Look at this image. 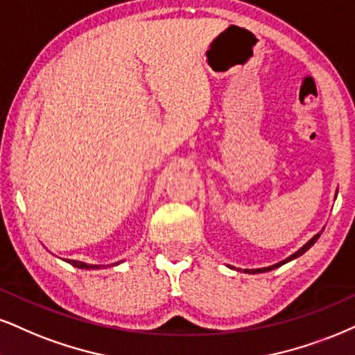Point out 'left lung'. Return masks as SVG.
Segmentation results:
<instances>
[{
    "label": "left lung",
    "instance_id": "8db88e82",
    "mask_svg": "<svg viewBox=\"0 0 355 355\" xmlns=\"http://www.w3.org/2000/svg\"><path fill=\"white\" fill-rule=\"evenodd\" d=\"M319 237H321V232H319V234H316V235H314V237H313L311 240H309V242H306V243L303 245V247H301V248H300V250H298V252H295V253H293V255H290V257H288V258H286V260L279 261V263H275V265H271V266H266V268H255V270H243V271H245V273H265V271H270V270H275V268H278V266H282V265H284V263H288V261L295 260V258H298V257H301V255H303V253H304V252H308V250H309V248H311V247H313V245L318 242V239H319ZM230 268H232V266H230Z\"/></svg>",
    "mask_w": 355,
    "mask_h": 355
}]
</instances>
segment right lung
<instances>
[{
	"label": "right lung",
	"mask_w": 355,
	"mask_h": 355,
	"mask_svg": "<svg viewBox=\"0 0 355 355\" xmlns=\"http://www.w3.org/2000/svg\"><path fill=\"white\" fill-rule=\"evenodd\" d=\"M65 261H67V263H71L72 266H76V268H82V270H98L100 268V265H89V263H84V261H78V260H65Z\"/></svg>",
	"instance_id": "1"
}]
</instances>
